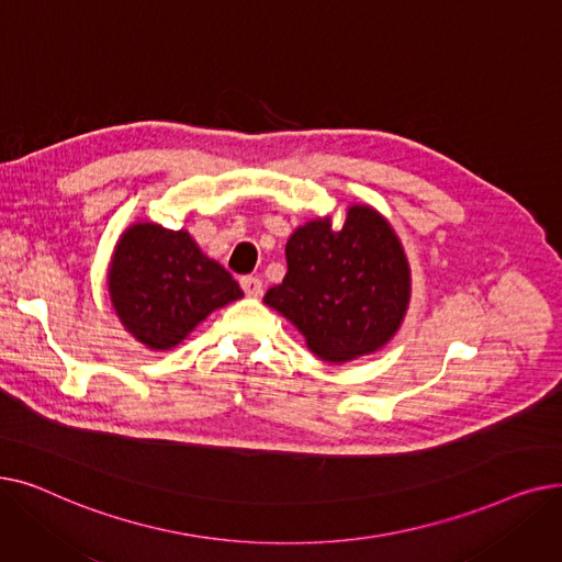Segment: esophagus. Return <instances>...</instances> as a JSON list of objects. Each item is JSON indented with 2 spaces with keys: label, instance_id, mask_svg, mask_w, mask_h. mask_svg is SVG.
Here are the masks:
<instances>
[{
  "label": "esophagus",
  "instance_id": "esophagus-1",
  "mask_svg": "<svg viewBox=\"0 0 562 562\" xmlns=\"http://www.w3.org/2000/svg\"><path fill=\"white\" fill-rule=\"evenodd\" d=\"M241 286L246 291V296H252V299H259L261 291H263V284L257 276H244L241 278Z\"/></svg>",
  "mask_w": 562,
  "mask_h": 562
}]
</instances>
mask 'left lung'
<instances>
[{"label": "left lung", "instance_id": "left-lung-1", "mask_svg": "<svg viewBox=\"0 0 562 562\" xmlns=\"http://www.w3.org/2000/svg\"><path fill=\"white\" fill-rule=\"evenodd\" d=\"M286 276L263 303L296 326L314 356L346 362L385 346L409 301V269L390 223L350 206L339 232L312 221L286 241Z\"/></svg>", "mask_w": 562, "mask_h": 562}]
</instances>
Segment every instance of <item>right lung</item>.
Here are the masks:
<instances>
[{
    "label": "right lung",
    "mask_w": 562,
    "mask_h": 562,
    "mask_svg": "<svg viewBox=\"0 0 562 562\" xmlns=\"http://www.w3.org/2000/svg\"><path fill=\"white\" fill-rule=\"evenodd\" d=\"M109 293L123 326L155 350L177 346L206 314L244 296L184 229L153 223L130 227L117 241Z\"/></svg>",
    "instance_id": "right-lung-1"
}]
</instances>
